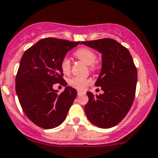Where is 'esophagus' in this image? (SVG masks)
Segmentation results:
<instances>
[{
  "mask_svg": "<svg viewBox=\"0 0 158 158\" xmlns=\"http://www.w3.org/2000/svg\"><path fill=\"white\" fill-rule=\"evenodd\" d=\"M77 94H78V95H82V94H84V92H80V91H78Z\"/></svg>",
  "mask_w": 158,
  "mask_h": 158,
  "instance_id": "34e87169",
  "label": "esophagus"
}]
</instances>
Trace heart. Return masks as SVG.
<instances>
[{"label":"heart","mask_w":158,"mask_h":158,"mask_svg":"<svg viewBox=\"0 0 158 158\" xmlns=\"http://www.w3.org/2000/svg\"><path fill=\"white\" fill-rule=\"evenodd\" d=\"M75 56L78 59H79L80 60L83 61L84 63H86L87 65H91V69H93V63H95L97 58L96 54H95L94 51L88 48H82L78 49L75 52ZM60 67H61L63 73H69L71 63H70L69 59L67 56H64L62 59L61 62H60ZM91 82H92L91 79L82 77H76V76L72 77L69 80V84L70 86L80 91L85 90L87 87L90 85Z\"/></svg>","instance_id":"b5f03b06"}]
</instances>
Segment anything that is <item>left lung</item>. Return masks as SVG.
<instances>
[{"label": "left lung", "instance_id": "1", "mask_svg": "<svg viewBox=\"0 0 158 158\" xmlns=\"http://www.w3.org/2000/svg\"><path fill=\"white\" fill-rule=\"evenodd\" d=\"M81 44L102 54L101 73L95 85L104 93L94 95L87 92V118L98 128L115 126L128 114L135 99L138 72L131 55L126 47L110 38Z\"/></svg>", "mask_w": 158, "mask_h": 158}]
</instances>
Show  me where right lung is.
Returning a JSON list of instances; mask_svg holds the SVG:
<instances>
[{"label":"right lung","instance_id":"1","mask_svg":"<svg viewBox=\"0 0 158 158\" xmlns=\"http://www.w3.org/2000/svg\"><path fill=\"white\" fill-rule=\"evenodd\" d=\"M80 42L48 37L27 49L20 60L15 89L23 112L37 126L56 128L64 122L77 91L66 87L59 94L52 85H67L60 67L62 59Z\"/></svg>","mask_w":158,"mask_h":158}]
</instances>
